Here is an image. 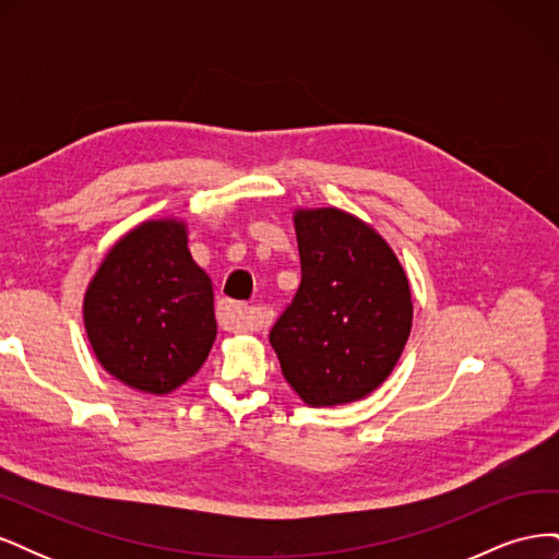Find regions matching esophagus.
<instances>
[{
	"mask_svg": "<svg viewBox=\"0 0 559 559\" xmlns=\"http://www.w3.org/2000/svg\"><path fill=\"white\" fill-rule=\"evenodd\" d=\"M216 319H218V326H222L224 331H233V333L253 331L259 326L257 310L249 306H242V302H235V300L218 302Z\"/></svg>",
	"mask_w": 559,
	"mask_h": 559,
	"instance_id": "34e87169",
	"label": "esophagus"
}]
</instances>
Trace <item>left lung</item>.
Here are the masks:
<instances>
[{"instance_id":"left-lung-1","label":"left lung","mask_w":559,"mask_h":559,"mask_svg":"<svg viewBox=\"0 0 559 559\" xmlns=\"http://www.w3.org/2000/svg\"><path fill=\"white\" fill-rule=\"evenodd\" d=\"M300 286L270 329L282 373L314 408L368 396L413 326L411 286L380 235L335 207L294 216Z\"/></svg>"}]
</instances>
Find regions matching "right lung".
<instances>
[{
  "instance_id": "obj_1",
  "label": "right lung",
  "mask_w": 559,
  "mask_h": 559,
  "mask_svg": "<svg viewBox=\"0 0 559 559\" xmlns=\"http://www.w3.org/2000/svg\"><path fill=\"white\" fill-rule=\"evenodd\" d=\"M186 242L177 218L138 226L107 253L83 300L99 364L148 394L193 378L216 337L212 280Z\"/></svg>"
}]
</instances>
